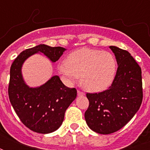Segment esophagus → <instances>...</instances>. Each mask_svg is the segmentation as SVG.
I'll return each instance as SVG.
<instances>
[{
    "mask_svg": "<svg viewBox=\"0 0 150 150\" xmlns=\"http://www.w3.org/2000/svg\"><path fill=\"white\" fill-rule=\"evenodd\" d=\"M85 93L83 92L80 91V90H78V96H84Z\"/></svg>",
    "mask_w": 150,
    "mask_h": 150,
    "instance_id": "34e87169",
    "label": "esophagus"
}]
</instances>
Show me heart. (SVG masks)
I'll use <instances>...</instances> for the list:
<instances>
[{"mask_svg": "<svg viewBox=\"0 0 150 150\" xmlns=\"http://www.w3.org/2000/svg\"><path fill=\"white\" fill-rule=\"evenodd\" d=\"M117 64L110 52L82 48L71 53L67 61L59 64V73L72 82L81 76V84L91 92H100L113 83Z\"/></svg>", "mask_w": 150, "mask_h": 150, "instance_id": "1", "label": "heart"}]
</instances>
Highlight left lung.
<instances>
[{
    "label": "left lung",
    "instance_id": "8db88e82",
    "mask_svg": "<svg viewBox=\"0 0 150 150\" xmlns=\"http://www.w3.org/2000/svg\"><path fill=\"white\" fill-rule=\"evenodd\" d=\"M117 70L109 89L98 93H86L89 105L85 119L90 129L108 135L123 128L142 101V70L129 52L110 46Z\"/></svg>",
    "mask_w": 150,
    "mask_h": 150
}]
</instances>
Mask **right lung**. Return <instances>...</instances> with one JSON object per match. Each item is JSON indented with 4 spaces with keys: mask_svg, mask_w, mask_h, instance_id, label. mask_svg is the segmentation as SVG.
Wrapping results in <instances>:
<instances>
[{
    "mask_svg": "<svg viewBox=\"0 0 150 150\" xmlns=\"http://www.w3.org/2000/svg\"><path fill=\"white\" fill-rule=\"evenodd\" d=\"M65 50L61 47L40 44L22 51L11 66L9 100L21 121L35 132L48 134L58 129L66 110L76 98L77 90L65 86L57 75L40 86L29 87L22 77V64L37 53L43 54L54 63Z\"/></svg>",
    "mask_w": 150,
    "mask_h": 150,
    "instance_id": "right-lung-1",
    "label": "right lung"
}]
</instances>
